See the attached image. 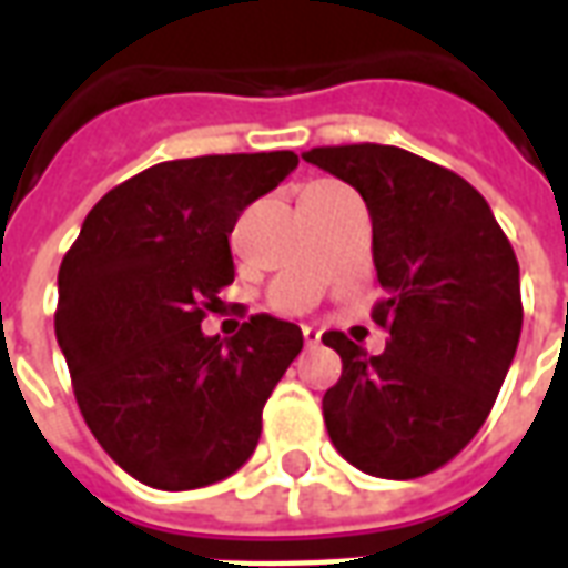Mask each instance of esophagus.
<instances>
[{
  "label": "esophagus",
  "instance_id": "obj_1",
  "mask_svg": "<svg viewBox=\"0 0 568 568\" xmlns=\"http://www.w3.org/2000/svg\"><path fill=\"white\" fill-rule=\"evenodd\" d=\"M304 341H307V346H316L322 341V332L313 325H304Z\"/></svg>",
  "mask_w": 568,
  "mask_h": 568
}]
</instances>
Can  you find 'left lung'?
Segmentation results:
<instances>
[{
	"label": "left lung",
	"mask_w": 568,
	"mask_h": 568,
	"mask_svg": "<svg viewBox=\"0 0 568 568\" xmlns=\"http://www.w3.org/2000/svg\"><path fill=\"white\" fill-rule=\"evenodd\" d=\"M304 161L365 200L383 288L371 320L389 332L381 356L322 334L344 362L322 398L328 438L365 475L423 477L475 438L511 368L524 325L514 248L477 187L414 151L358 142Z\"/></svg>",
	"instance_id": "obj_1"
}]
</instances>
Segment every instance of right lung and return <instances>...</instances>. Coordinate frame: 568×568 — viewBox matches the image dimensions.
Returning a JSON list of instances; mask_svg holds the SVG:
<instances>
[{
	"mask_svg": "<svg viewBox=\"0 0 568 568\" xmlns=\"http://www.w3.org/2000/svg\"><path fill=\"white\" fill-rule=\"evenodd\" d=\"M295 166V151L154 163L88 212L63 255L54 328L81 417L149 487L175 493L234 475L304 346L295 322L267 313L224 341L200 332L234 283L227 236L240 212Z\"/></svg>",
	"mask_w": 568,
	"mask_h": 568,
	"instance_id": "obj_1",
	"label": "right lung"
}]
</instances>
